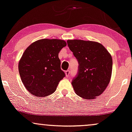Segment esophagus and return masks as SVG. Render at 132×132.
<instances>
[{"label":"esophagus","instance_id":"esophagus-1","mask_svg":"<svg viewBox=\"0 0 132 132\" xmlns=\"http://www.w3.org/2000/svg\"><path fill=\"white\" fill-rule=\"evenodd\" d=\"M65 74H66V77H68L69 76V74H70V71H65Z\"/></svg>","mask_w":132,"mask_h":132}]
</instances>
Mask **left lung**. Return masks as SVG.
<instances>
[{
  "label": "left lung",
  "mask_w": 132,
  "mask_h": 132,
  "mask_svg": "<svg viewBox=\"0 0 132 132\" xmlns=\"http://www.w3.org/2000/svg\"><path fill=\"white\" fill-rule=\"evenodd\" d=\"M67 43L79 64L77 76L72 81L75 92L83 99H95L103 93L110 81L111 54L96 41L69 39Z\"/></svg>",
  "instance_id": "8db88e82"
}]
</instances>
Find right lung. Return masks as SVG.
Instances as JSON below:
<instances>
[{"label": "right lung", "instance_id": "add662e5", "mask_svg": "<svg viewBox=\"0 0 132 132\" xmlns=\"http://www.w3.org/2000/svg\"><path fill=\"white\" fill-rule=\"evenodd\" d=\"M66 44L64 40L42 39L31 44L23 53L19 72L24 86L33 96L52 94L64 78L58 54Z\"/></svg>", "mask_w": 132, "mask_h": 132}]
</instances>
